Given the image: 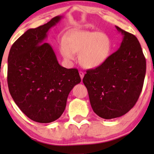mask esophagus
Returning a JSON list of instances; mask_svg holds the SVG:
<instances>
[{
	"label": "esophagus",
	"mask_w": 154,
	"mask_h": 154,
	"mask_svg": "<svg viewBox=\"0 0 154 154\" xmlns=\"http://www.w3.org/2000/svg\"><path fill=\"white\" fill-rule=\"evenodd\" d=\"M79 74H80V76H81V80H83V77H84V73L83 72V71H80Z\"/></svg>",
	"instance_id": "obj_1"
}]
</instances>
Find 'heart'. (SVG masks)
I'll list each match as a JSON object with an SVG mask.
<instances>
[{"label": "heart", "mask_w": 154, "mask_h": 154, "mask_svg": "<svg viewBox=\"0 0 154 154\" xmlns=\"http://www.w3.org/2000/svg\"><path fill=\"white\" fill-rule=\"evenodd\" d=\"M61 52L67 60H73L80 53V62L84 67L96 68L110 55L112 43L106 33L75 29L65 37Z\"/></svg>", "instance_id": "1"}]
</instances>
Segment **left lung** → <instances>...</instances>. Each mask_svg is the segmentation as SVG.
<instances>
[{"label":"left lung","instance_id":"8db88e82","mask_svg":"<svg viewBox=\"0 0 154 154\" xmlns=\"http://www.w3.org/2000/svg\"><path fill=\"white\" fill-rule=\"evenodd\" d=\"M116 27L123 35L119 49L87 70L83 79L94 112L104 119L122 116L135 105L146 74V59L137 37Z\"/></svg>","mask_w":154,"mask_h":154}]
</instances>
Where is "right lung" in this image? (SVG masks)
<instances>
[{
  "label": "right lung",
  "mask_w": 154,
  "mask_h": 154,
  "mask_svg": "<svg viewBox=\"0 0 154 154\" xmlns=\"http://www.w3.org/2000/svg\"><path fill=\"white\" fill-rule=\"evenodd\" d=\"M62 16L30 29L10 48L8 59V85L20 110L33 121L51 123L64 112L69 92L81 82L76 69L59 64L51 46L43 43L48 30Z\"/></svg>",
  "instance_id": "obj_1"
}]
</instances>
